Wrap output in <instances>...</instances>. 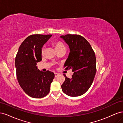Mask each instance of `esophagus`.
Instances as JSON below:
<instances>
[{
    "label": "esophagus",
    "instance_id": "34e87169",
    "mask_svg": "<svg viewBox=\"0 0 123 123\" xmlns=\"http://www.w3.org/2000/svg\"><path fill=\"white\" fill-rule=\"evenodd\" d=\"M54 74H55V77H57L59 75V74L57 73H55Z\"/></svg>",
    "mask_w": 123,
    "mask_h": 123
}]
</instances>
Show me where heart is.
Instances as JSON below:
<instances>
[{
	"instance_id": "1",
	"label": "heart",
	"mask_w": 123,
	"mask_h": 123,
	"mask_svg": "<svg viewBox=\"0 0 123 123\" xmlns=\"http://www.w3.org/2000/svg\"><path fill=\"white\" fill-rule=\"evenodd\" d=\"M53 45L55 47V49L56 51L58 50H61V49H65V46H64V44L62 43V42H54L53 43ZM44 48L43 47L42 49V54H43L44 53Z\"/></svg>"
}]
</instances>
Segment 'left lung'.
<instances>
[{
  "label": "left lung",
  "mask_w": 123,
  "mask_h": 123,
  "mask_svg": "<svg viewBox=\"0 0 123 123\" xmlns=\"http://www.w3.org/2000/svg\"><path fill=\"white\" fill-rule=\"evenodd\" d=\"M70 49L69 56L65 63L66 70L71 69V79L65 74V80L61 86L64 93L70 96H80L91 86L96 72V57L90 44L83 36L76 34L62 35Z\"/></svg>",
  "instance_id": "left-lung-1"
}]
</instances>
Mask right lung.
Wrapping results in <instances>:
<instances>
[{"label": "right lung", "instance_id": "add662e5", "mask_svg": "<svg viewBox=\"0 0 123 123\" xmlns=\"http://www.w3.org/2000/svg\"><path fill=\"white\" fill-rule=\"evenodd\" d=\"M52 35H31L20 46L15 58L18 83L25 93L33 98H40L49 93L54 74L37 69V62L42 60V49Z\"/></svg>", "mask_w": 123, "mask_h": 123}]
</instances>
